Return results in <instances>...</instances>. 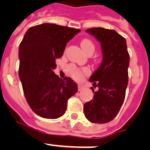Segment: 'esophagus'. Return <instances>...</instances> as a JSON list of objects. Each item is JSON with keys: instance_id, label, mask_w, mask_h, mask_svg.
<instances>
[{"instance_id": "34e87169", "label": "esophagus", "mask_w": 150, "mask_h": 150, "mask_svg": "<svg viewBox=\"0 0 150 150\" xmlns=\"http://www.w3.org/2000/svg\"><path fill=\"white\" fill-rule=\"evenodd\" d=\"M85 86H83V85L82 84H79L78 85V89H79V91H81V90H82V89H84Z\"/></svg>"}]
</instances>
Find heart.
Returning a JSON list of instances; mask_svg holds the SVG:
<instances>
[{"label":"heart","mask_w":150,"mask_h":150,"mask_svg":"<svg viewBox=\"0 0 150 150\" xmlns=\"http://www.w3.org/2000/svg\"><path fill=\"white\" fill-rule=\"evenodd\" d=\"M81 47H82V50H84L85 53H87V52L91 50H94V49H95L94 44L89 39H84V40H82V42H81ZM69 71H70L71 75L74 78H75V79H81L82 77L83 74L89 73V70L88 69L80 70V69L77 68L74 65H71L69 67Z\"/></svg>","instance_id":"obj_1"}]
</instances>
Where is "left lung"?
<instances>
[{
  "label": "left lung",
  "mask_w": 150,
  "mask_h": 150,
  "mask_svg": "<svg viewBox=\"0 0 150 150\" xmlns=\"http://www.w3.org/2000/svg\"><path fill=\"white\" fill-rule=\"evenodd\" d=\"M100 43L103 59L89 78L98 90L93 99L84 104L85 116L90 122L107 123L118 114L123 104L128 82L129 54L125 39L115 30L91 28L86 30Z\"/></svg>",
  "instance_id": "obj_1"
}]
</instances>
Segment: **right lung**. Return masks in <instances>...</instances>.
I'll use <instances>...</instances> for the list:
<instances>
[{
	"label": "right lung",
	"instance_id": "obj_1",
	"mask_svg": "<svg viewBox=\"0 0 150 150\" xmlns=\"http://www.w3.org/2000/svg\"><path fill=\"white\" fill-rule=\"evenodd\" d=\"M79 29L43 23L29 28L18 49V75L29 107L38 116L56 119L64 114L68 100L78 91L70 77L55 75V60Z\"/></svg>",
	"mask_w": 150,
	"mask_h": 150
}]
</instances>
